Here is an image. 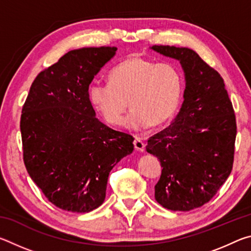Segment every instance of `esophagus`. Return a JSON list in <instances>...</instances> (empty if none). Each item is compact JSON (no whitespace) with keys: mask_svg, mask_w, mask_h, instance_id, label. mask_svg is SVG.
<instances>
[{"mask_svg":"<svg viewBox=\"0 0 251 251\" xmlns=\"http://www.w3.org/2000/svg\"><path fill=\"white\" fill-rule=\"evenodd\" d=\"M134 147H135V150L137 151H141L142 152V151H145V144H144V142L142 141V139L138 138V137L135 138Z\"/></svg>","mask_w":251,"mask_h":251,"instance_id":"34e87169","label":"esophagus"}]
</instances>
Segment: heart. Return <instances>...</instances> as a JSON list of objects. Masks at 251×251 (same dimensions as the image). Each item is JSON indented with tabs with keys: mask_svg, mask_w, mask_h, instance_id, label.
Listing matches in <instances>:
<instances>
[{
	"mask_svg": "<svg viewBox=\"0 0 251 251\" xmlns=\"http://www.w3.org/2000/svg\"><path fill=\"white\" fill-rule=\"evenodd\" d=\"M109 84L91 85L88 96L109 125L120 126L127 107L126 128L144 130L171 121L179 107L182 75L173 63H157L139 56L121 62L109 72Z\"/></svg>",
	"mask_w": 251,
	"mask_h": 251,
	"instance_id": "obj_1",
	"label": "heart"
}]
</instances>
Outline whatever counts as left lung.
Wrapping results in <instances>:
<instances>
[{
    "label": "left lung",
    "instance_id": "1",
    "mask_svg": "<svg viewBox=\"0 0 251 251\" xmlns=\"http://www.w3.org/2000/svg\"><path fill=\"white\" fill-rule=\"evenodd\" d=\"M151 49L177 59L185 75L179 113L147 142V152L163 167L155 199L169 210L189 211L209 201L230 175L235 112L222 76L195 50L168 45Z\"/></svg>",
    "mask_w": 251,
    "mask_h": 251
}]
</instances>
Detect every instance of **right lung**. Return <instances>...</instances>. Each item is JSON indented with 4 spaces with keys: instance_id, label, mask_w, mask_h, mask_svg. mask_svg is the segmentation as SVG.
<instances>
[{
    "instance_id": "1",
    "label": "right lung",
    "mask_w": 251,
    "mask_h": 251,
    "mask_svg": "<svg viewBox=\"0 0 251 251\" xmlns=\"http://www.w3.org/2000/svg\"><path fill=\"white\" fill-rule=\"evenodd\" d=\"M116 48L70 50L34 79L21 115L29 177L63 210L90 212L105 201L110 171L134 138L96 117L88 87Z\"/></svg>"
}]
</instances>
